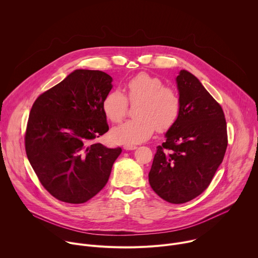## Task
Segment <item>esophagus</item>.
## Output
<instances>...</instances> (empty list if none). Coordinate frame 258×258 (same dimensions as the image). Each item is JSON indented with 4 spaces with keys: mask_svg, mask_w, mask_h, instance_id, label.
Segmentation results:
<instances>
[{
    "mask_svg": "<svg viewBox=\"0 0 258 258\" xmlns=\"http://www.w3.org/2000/svg\"><path fill=\"white\" fill-rule=\"evenodd\" d=\"M123 148L125 150H135V149H137V146L136 145H131V144H125L123 146Z\"/></svg>",
    "mask_w": 258,
    "mask_h": 258,
    "instance_id": "34e87169",
    "label": "esophagus"
}]
</instances>
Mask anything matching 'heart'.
<instances>
[{"instance_id":"heart-1","label":"heart","mask_w":258,"mask_h":258,"mask_svg":"<svg viewBox=\"0 0 258 258\" xmlns=\"http://www.w3.org/2000/svg\"><path fill=\"white\" fill-rule=\"evenodd\" d=\"M124 92L125 95L119 90H112L102 101L104 114L113 123L124 118L128 102L138 103L135 109L137 117L112 130L114 141L137 144L149 139L155 128L165 132L176 122L180 112L179 96L173 88L164 86L161 79L140 72L126 81Z\"/></svg>"}]
</instances>
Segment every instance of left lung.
Returning <instances> with one entry per match:
<instances>
[{
	"instance_id": "8db88e82",
	"label": "left lung",
	"mask_w": 258,
	"mask_h": 258,
	"mask_svg": "<svg viewBox=\"0 0 258 258\" xmlns=\"http://www.w3.org/2000/svg\"><path fill=\"white\" fill-rule=\"evenodd\" d=\"M180 112L157 146L149 182L163 200L180 204L203 193L223 162L228 146L223 108L187 70L176 78Z\"/></svg>"
}]
</instances>
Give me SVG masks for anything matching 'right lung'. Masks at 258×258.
<instances>
[{"instance_id":"1","label":"right lung","mask_w":258,"mask_h":258,"mask_svg":"<svg viewBox=\"0 0 258 258\" xmlns=\"http://www.w3.org/2000/svg\"><path fill=\"white\" fill-rule=\"evenodd\" d=\"M112 78L78 69L34 101L24 136L25 152L43 187L56 199L81 204L107 183L120 147L95 140L108 132L102 109Z\"/></svg>"}]
</instances>
